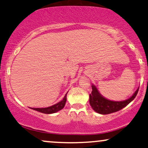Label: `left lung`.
I'll list each match as a JSON object with an SVG mask.
<instances>
[{
	"label": "left lung",
	"mask_w": 148,
	"mask_h": 148,
	"mask_svg": "<svg viewBox=\"0 0 148 148\" xmlns=\"http://www.w3.org/2000/svg\"><path fill=\"white\" fill-rule=\"evenodd\" d=\"M138 91H139V88L128 100L116 102V101H111L104 98L98 92L97 88L94 85H92L91 94H89V104L93 109L97 113L102 114V115L110 114L118 111L128 105L135 98Z\"/></svg>",
	"instance_id": "obj_1"
}]
</instances>
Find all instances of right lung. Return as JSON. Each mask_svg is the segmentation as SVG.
<instances>
[{
	"instance_id": "add662e5",
	"label": "right lung",
	"mask_w": 148,
	"mask_h": 148,
	"mask_svg": "<svg viewBox=\"0 0 148 148\" xmlns=\"http://www.w3.org/2000/svg\"><path fill=\"white\" fill-rule=\"evenodd\" d=\"M67 93L65 94L64 98H63V99L61 101V102H58L57 104H55V105H52L47 108H33L32 109L35 110V111L40 112V113L46 114H51L56 113V112L60 111V110H61L63 107H64L67 100Z\"/></svg>"
}]
</instances>
